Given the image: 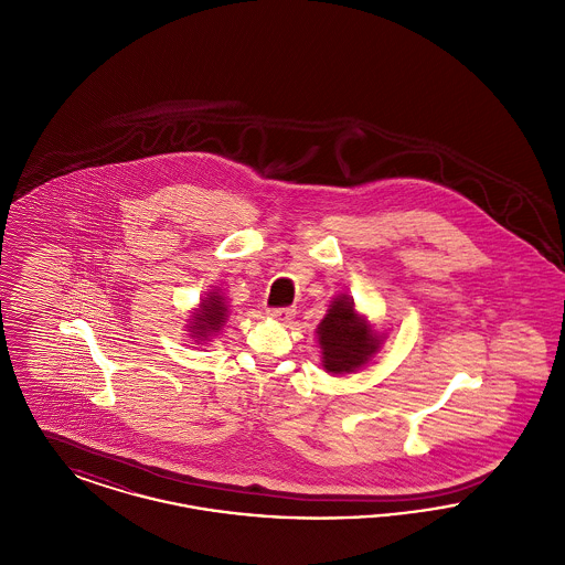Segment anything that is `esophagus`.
I'll return each mask as SVG.
<instances>
[{
    "label": "esophagus",
    "instance_id": "obj_1",
    "mask_svg": "<svg viewBox=\"0 0 565 565\" xmlns=\"http://www.w3.org/2000/svg\"><path fill=\"white\" fill-rule=\"evenodd\" d=\"M295 307H281V309H270L269 311V318L281 323L292 322V320H295Z\"/></svg>",
    "mask_w": 565,
    "mask_h": 565
}]
</instances>
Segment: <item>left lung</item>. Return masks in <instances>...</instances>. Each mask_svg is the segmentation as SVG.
<instances>
[{
	"label": "left lung",
	"mask_w": 565,
	"mask_h": 565,
	"mask_svg": "<svg viewBox=\"0 0 565 565\" xmlns=\"http://www.w3.org/2000/svg\"><path fill=\"white\" fill-rule=\"evenodd\" d=\"M322 350V369L330 375H350L364 369L383 348L387 332H379L366 316L358 313L353 298L334 296L316 328Z\"/></svg>",
	"instance_id": "1"
}]
</instances>
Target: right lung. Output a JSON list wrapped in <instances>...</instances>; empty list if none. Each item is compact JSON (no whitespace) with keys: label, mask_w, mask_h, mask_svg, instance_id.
Segmentation results:
<instances>
[{"label":"right lung","mask_w":565,"mask_h":565,"mask_svg":"<svg viewBox=\"0 0 565 565\" xmlns=\"http://www.w3.org/2000/svg\"><path fill=\"white\" fill-rule=\"evenodd\" d=\"M226 320H228L226 296L220 292V288H212L190 311L189 322H186L189 337L196 345H207L215 334H220Z\"/></svg>","instance_id":"add662e5"}]
</instances>
